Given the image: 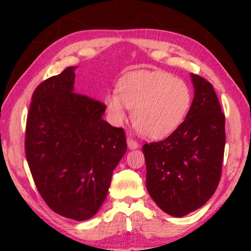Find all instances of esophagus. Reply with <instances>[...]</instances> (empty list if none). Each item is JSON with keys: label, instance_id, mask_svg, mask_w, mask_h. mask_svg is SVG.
Listing matches in <instances>:
<instances>
[{"label": "esophagus", "instance_id": "esophagus-1", "mask_svg": "<svg viewBox=\"0 0 251 251\" xmlns=\"http://www.w3.org/2000/svg\"><path fill=\"white\" fill-rule=\"evenodd\" d=\"M126 143H128V147L130 150H135V149H138V146H139V144H138V142H137L136 139H133L132 137H128V138H126Z\"/></svg>", "mask_w": 251, "mask_h": 251}]
</instances>
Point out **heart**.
<instances>
[{"instance_id": "obj_1", "label": "heart", "mask_w": 251, "mask_h": 251, "mask_svg": "<svg viewBox=\"0 0 251 251\" xmlns=\"http://www.w3.org/2000/svg\"><path fill=\"white\" fill-rule=\"evenodd\" d=\"M192 92L180 78L161 71H138L123 76L118 94L105 97L111 121L120 126L132 111V123L142 135L162 138L177 129L190 109Z\"/></svg>"}]
</instances>
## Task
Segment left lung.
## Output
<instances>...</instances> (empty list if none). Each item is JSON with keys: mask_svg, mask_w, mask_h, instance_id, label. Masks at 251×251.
<instances>
[{"mask_svg": "<svg viewBox=\"0 0 251 251\" xmlns=\"http://www.w3.org/2000/svg\"><path fill=\"white\" fill-rule=\"evenodd\" d=\"M194 99L186 119L166 139L143 146L146 187L168 215L183 217L202 207L222 176L225 115L214 87L191 74Z\"/></svg>", "mask_w": 251, "mask_h": 251, "instance_id": "8db88e82", "label": "left lung"}]
</instances>
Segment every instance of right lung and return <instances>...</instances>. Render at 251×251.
Masks as SVG:
<instances>
[{
  "label": "right lung",
  "instance_id": "1",
  "mask_svg": "<svg viewBox=\"0 0 251 251\" xmlns=\"http://www.w3.org/2000/svg\"><path fill=\"white\" fill-rule=\"evenodd\" d=\"M75 68H65L34 90L25 153L48 207L66 218L85 221L107 197L126 139L125 130L102 120L104 102L74 92Z\"/></svg>",
  "mask_w": 251,
  "mask_h": 251
}]
</instances>
